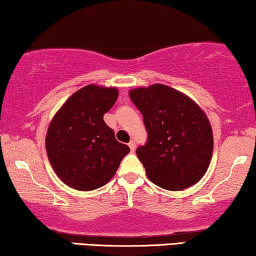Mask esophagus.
Listing matches in <instances>:
<instances>
[{
  "mask_svg": "<svg viewBox=\"0 0 256 256\" xmlns=\"http://www.w3.org/2000/svg\"><path fill=\"white\" fill-rule=\"evenodd\" d=\"M128 146H129V148H130V150H132V152H134V150H135V146H136V144H135V141H132L128 143Z\"/></svg>",
  "mask_w": 256,
  "mask_h": 256,
  "instance_id": "esophagus-1",
  "label": "esophagus"
}]
</instances>
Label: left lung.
Returning a JSON list of instances; mask_svg holds the SVG:
<instances>
[{
	"label": "left lung",
	"mask_w": 256,
	"mask_h": 256,
	"mask_svg": "<svg viewBox=\"0 0 256 256\" xmlns=\"http://www.w3.org/2000/svg\"><path fill=\"white\" fill-rule=\"evenodd\" d=\"M129 98L148 132V141L136 155L149 180L170 191L197 184L213 152V132L205 112L186 94L163 84L132 88Z\"/></svg>",
	"instance_id": "1"
}]
</instances>
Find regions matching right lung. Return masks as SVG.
<instances>
[{"label":"right lung","mask_w":256,"mask_h":256,"mask_svg":"<svg viewBox=\"0 0 256 256\" xmlns=\"http://www.w3.org/2000/svg\"><path fill=\"white\" fill-rule=\"evenodd\" d=\"M118 96L115 87L87 85L65 101L48 124V160L62 183L74 190L104 186L129 152L104 121Z\"/></svg>","instance_id":"add662e5"}]
</instances>
